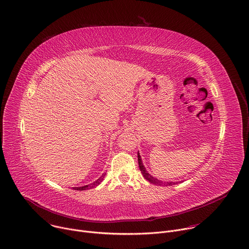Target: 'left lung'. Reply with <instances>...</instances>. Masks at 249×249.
Listing matches in <instances>:
<instances>
[{
  "label": "left lung",
  "instance_id": "left-lung-1",
  "mask_svg": "<svg viewBox=\"0 0 249 249\" xmlns=\"http://www.w3.org/2000/svg\"><path fill=\"white\" fill-rule=\"evenodd\" d=\"M137 159H139V166H140V169H141V171H142L143 177H144L147 181H149L150 183H152V184H154V185H157V186H172V185H175V184L178 183V182H162V181H160V180L154 178L153 176H151L150 174H148L147 171L145 170V168H144V166H143V164H142V158H141V155H140L139 152H137Z\"/></svg>",
  "mask_w": 249,
  "mask_h": 249
}]
</instances>
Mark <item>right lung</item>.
<instances>
[{
  "instance_id": "1",
  "label": "right lung",
  "mask_w": 249,
  "mask_h": 249,
  "mask_svg": "<svg viewBox=\"0 0 249 249\" xmlns=\"http://www.w3.org/2000/svg\"><path fill=\"white\" fill-rule=\"evenodd\" d=\"M105 175L106 174H103L97 181H95L94 183H92V184H90V185H86V186H83V187H75V188H73L74 190H77V191H83V190H88V189H91V188H94V187H96V186H98L102 181H103V179H104V177H105Z\"/></svg>"
}]
</instances>
